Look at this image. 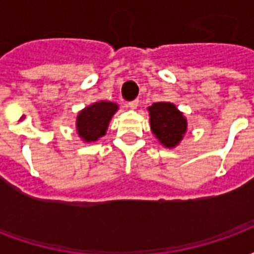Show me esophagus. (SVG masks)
Returning <instances> with one entry per match:
<instances>
[{
    "mask_svg": "<svg viewBox=\"0 0 254 254\" xmlns=\"http://www.w3.org/2000/svg\"><path fill=\"white\" fill-rule=\"evenodd\" d=\"M127 106H129V107H130L132 110H134V109H137L138 100H137V99H136V100H132V102H129V103H127Z\"/></svg>",
    "mask_w": 254,
    "mask_h": 254,
    "instance_id": "obj_1",
    "label": "esophagus"
}]
</instances>
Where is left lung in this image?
Wrapping results in <instances>:
<instances>
[{"mask_svg": "<svg viewBox=\"0 0 254 254\" xmlns=\"http://www.w3.org/2000/svg\"><path fill=\"white\" fill-rule=\"evenodd\" d=\"M151 130L163 147L176 148L188 130L187 117L170 102H156L149 106Z\"/></svg>", "mask_w": 254, "mask_h": 254, "instance_id": "1", "label": "left lung"}]
</instances>
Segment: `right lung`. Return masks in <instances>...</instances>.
<instances>
[{
    "instance_id": "obj_1",
    "label": "right lung",
    "mask_w": 254,
    "mask_h": 254,
    "mask_svg": "<svg viewBox=\"0 0 254 254\" xmlns=\"http://www.w3.org/2000/svg\"><path fill=\"white\" fill-rule=\"evenodd\" d=\"M118 110V105L109 100H99L78 111L76 130L84 143L98 141L107 132L111 118Z\"/></svg>"
}]
</instances>
